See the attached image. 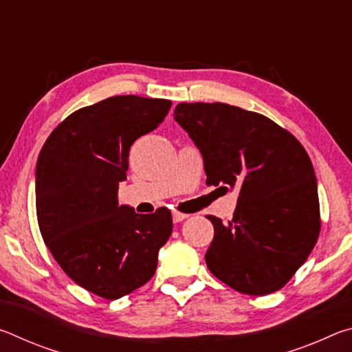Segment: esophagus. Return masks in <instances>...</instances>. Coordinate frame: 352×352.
<instances>
[{
  "mask_svg": "<svg viewBox=\"0 0 352 352\" xmlns=\"http://www.w3.org/2000/svg\"><path fill=\"white\" fill-rule=\"evenodd\" d=\"M184 219H188V214H183V212H178V211H174V212H172V220H174L175 223H178V222H183Z\"/></svg>",
  "mask_w": 352,
  "mask_h": 352,
  "instance_id": "esophagus-1",
  "label": "esophagus"
}]
</instances>
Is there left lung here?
<instances>
[{
  "instance_id": "left-lung-1",
  "label": "left lung",
  "mask_w": 352,
  "mask_h": 352,
  "mask_svg": "<svg viewBox=\"0 0 352 352\" xmlns=\"http://www.w3.org/2000/svg\"><path fill=\"white\" fill-rule=\"evenodd\" d=\"M174 119L204 157L206 184L239 189L231 222L206 216L214 225L208 269L241 294L279 290L320 234L317 178L305 147L272 119L222 102H182Z\"/></svg>"
}]
</instances>
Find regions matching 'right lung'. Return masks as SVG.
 <instances>
[{"mask_svg": "<svg viewBox=\"0 0 352 352\" xmlns=\"http://www.w3.org/2000/svg\"><path fill=\"white\" fill-rule=\"evenodd\" d=\"M172 102L135 94L83 107L52 130L35 168L40 233L62 270L91 294L118 300L153 276L172 214L118 204L130 146L164 121Z\"/></svg>", "mask_w": 352, "mask_h": 352, "instance_id": "add662e5", "label": "right lung"}]
</instances>
